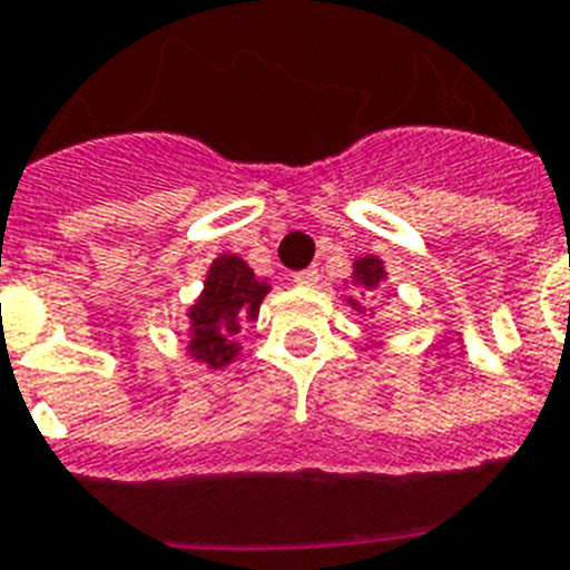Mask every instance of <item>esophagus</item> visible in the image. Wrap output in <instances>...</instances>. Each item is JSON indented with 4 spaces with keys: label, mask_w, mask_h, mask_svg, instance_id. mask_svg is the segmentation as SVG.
I'll use <instances>...</instances> for the list:
<instances>
[{
    "label": "esophagus",
    "mask_w": 570,
    "mask_h": 570,
    "mask_svg": "<svg viewBox=\"0 0 570 570\" xmlns=\"http://www.w3.org/2000/svg\"><path fill=\"white\" fill-rule=\"evenodd\" d=\"M294 282L296 285H316V282H320V271L316 268L299 271V274H294Z\"/></svg>",
    "instance_id": "obj_1"
}]
</instances>
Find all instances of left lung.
<instances>
[{
    "mask_svg": "<svg viewBox=\"0 0 570 570\" xmlns=\"http://www.w3.org/2000/svg\"><path fill=\"white\" fill-rule=\"evenodd\" d=\"M385 279H387L385 262H382L380 256L367 254V256H360V259H354V274H351V282H354L356 288L362 291V296L380 288ZM347 305L365 314V305H362L360 299H354V296H347Z\"/></svg>",
    "mask_w": 570,
    "mask_h": 570,
    "instance_id": "obj_1",
    "label": "left lung"
}]
</instances>
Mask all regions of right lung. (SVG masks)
<instances>
[{
  "label": "right lung",
  "mask_w": 570,
  "mask_h": 570,
  "mask_svg": "<svg viewBox=\"0 0 570 570\" xmlns=\"http://www.w3.org/2000/svg\"><path fill=\"white\" fill-rule=\"evenodd\" d=\"M271 291L268 279L250 271L242 256L219 254L205 274L203 294L188 308V356L210 371H223L239 356L236 334L259 316Z\"/></svg>",
  "instance_id": "right-lung-1"
}]
</instances>
